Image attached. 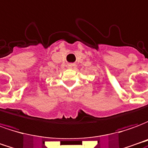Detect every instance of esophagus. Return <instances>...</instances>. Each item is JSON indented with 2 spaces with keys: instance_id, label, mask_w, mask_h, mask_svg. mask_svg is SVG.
Wrapping results in <instances>:
<instances>
[{
  "instance_id": "34e87169",
  "label": "esophagus",
  "mask_w": 148,
  "mask_h": 148,
  "mask_svg": "<svg viewBox=\"0 0 148 148\" xmlns=\"http://www.w3.org/2000/svg\"><path fill=\"white\" fill-rule=\"evenodd\" d=\"M74 67H75V64H68V68H69V69H74Z\"/></svg>"
}]
</instances>
